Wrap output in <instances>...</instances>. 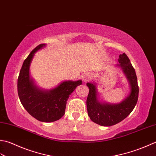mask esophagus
I'll list each match as a JSON object with an SVG mask.
<instances>
[{
  "mask_svg": "<svg viewBox=\"0 0 156 156\" xmlns=\"http://www.w3.org/2000/svg\"><path fill=\"white\" fill-rule=\"evenodd\" d=\"M90 78H91L90 75L87 74V73L83 75V77H82L83 81H89V80H90Z\"/></svg>",
  "mask_w": 156,
  "mask_h": 156,
  "instance_id": "obj_1",
  "label": "esophagus"
}]
</instances>
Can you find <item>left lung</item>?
Segmentation results:
<instances>
[{
	"label": "left lung",
	"mask_w": 156,
	"mask_h": 156,
	"mask_svg": "<svg viewBox=\"0 0 156 156\" xmlns=\"http://www.w3.org/2000/svg\"><path fill=\"white\" fill-rule=\"evenodd\" d=\"M119 66H121L131 85V93L126 99L118 104H100L97 100L95 85L87 83L90 89L87 98V114L94 122L101 126H110L122 121L134 109L139 96V86L135 69L125 53L119 55Z\"/></svg>",
	"instance_id": "obj_1"
}]
</instances>
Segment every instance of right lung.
Here are the masks:
<instances>
[{"label": "right lung", "mask_w": 156, "mask_h": 156, "mask_svg": "<svg viewBox=\"0 0 156 156\" xmlns=\"http://www.w3.org/2000/svg\"><path fill=\"white\" fill-rule=\"evenodd\" d=\"M45 46L46 44L38 45L25 59L18 77L17 92L21 103L30 115L40 121L50 122L63 116L69 96L82 81H63L48 91L35 87L30 78V62L34 53Z\"/></svg>", "instance_id": "add662e5"}]
</instances>
